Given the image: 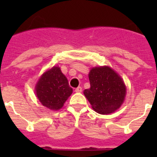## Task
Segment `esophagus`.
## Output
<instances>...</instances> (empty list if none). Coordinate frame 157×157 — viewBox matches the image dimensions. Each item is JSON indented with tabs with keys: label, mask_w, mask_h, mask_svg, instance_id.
I'll use <instances>...</instances> for the list:
<instances>
[{
	"label": "esophagus",
	"mask_w": 157,
	"mask_h": 157,
	"mask_svg": "<svg viewBox=\"0 0 157 157\" xmlns=\"http://www.w3.org/2000/svg\"><path fill=\"white\" fill-rule=\"evenodd\" d=\"M75 91L76 93H81L82 91V88L81 86H78L75 89Z\"/></svg>",
	"instance_id": "34e87169"
}]
</instances>
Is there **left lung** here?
Segmentation results:
<instances>
[{
    "label": "left lung",
    "mask_w": 157,
    "mask_h": 157,
    "mask_svg": "<svg viewBox=\"0 0 157 157\" xmlns=\"http://www.w3.org/2000/svg\"><path fill=\"white\" fill-rule=\"evenodd\" d=\"M90 88L84 90L95 112L109 114L117 110L124 101L126 86L117 73L109 67L91 69L89 74Z\"/></svg>",
    "instance_id": "left-lung-1"
}]
</instances>
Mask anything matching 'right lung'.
<instances>
[{"instance_id":"obj_1","label":"right lung","mask_w":157,"mask_h":157,"mask_svg":"<svg viewBox=\"0 0 157 157\" xmlns=\"http://www.w3.org/2000/svg\"><path fill=\"white\" fill-rule=\"evenodd\" d=\"M68 81L58 67L45 71L36 85V94L41 104L52 110H59L72 94Z\"/></svg>"}]
</instances>
